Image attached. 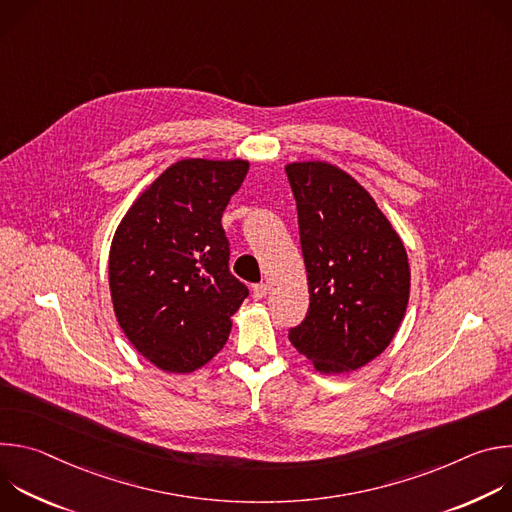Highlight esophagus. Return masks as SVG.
Returning a JSON list of instances; mask_svg holds the SVG:
<instances>
[{
  "instance_id": "obj_1",
  "label": "esophagus",
  "mask_w": 512,
  "mask_h": 512,
  "mask_svg": "<svg viewBox=\"0 0 512 512\" xmlns=\"http://www.w3.org/2000/svg\"><path fill=\"white\" fill-rule=\"evenodd\" d=\"M267 296V285L265 283H255L253 285V298L263 300Z\"/></svg>"
}]
</instances>
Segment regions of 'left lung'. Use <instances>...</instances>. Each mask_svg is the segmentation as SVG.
<instances>
[{
  "label": "left lung",
  "mask_w": 512,
  "mask_h": 512,
  "mask_svg": "<svg viewBox=\"0 0 512 512\" xmlns=\"http://www.w3.org/2000/svg\"><path fill=\"white\" fill-rule=\"evenodd\" d=\"M310 310L289 342L322 375L375 360L399 330L411 289L405 245L371 192L346 170L289 162Z\"/></svg>",
  "instance_id": "left-lung-1"
}]
</instances>
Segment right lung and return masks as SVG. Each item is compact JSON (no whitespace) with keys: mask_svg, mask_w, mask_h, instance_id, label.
Returning a JSON list of instances; mask_svg holds the SVG:
<instances>
[{"mask_svg":"<svg viewBox=\"0 0 512 512\" xmlns=\"http://www.w3.org/2000/svg\"><path fill=\"white\" fill-rule=\"evenodd\" d=\"M249 162L182 158L127 208L109 249L115 318L154 367L202 369L229 340L247 287L229 271L221 218Z\"/></svg>","mask_w":512,"mask_h":512,"instance_id":"right-lung-1","label":"right lung"}]
</instances>
